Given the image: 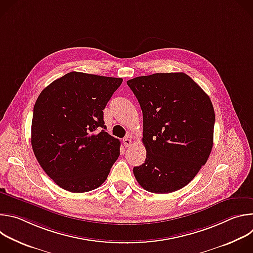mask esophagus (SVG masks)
Wrapping results in <instances>:
<instances>
[{"label": "esophagus", "mask_w": 253, "mask_h": 253, "mask_svg": "<svg viewBox=\"0 0 253 253\" xmlns=\"http://www.w3.org/2000/svg\"><path fill=\"white\" fill-rule=\"evenodd\" d=\"M123 86L125 87V85H124V84H123ZM131 138H132V137H131V135L126 134V135H125V137L123 138V142H124V144H127V145H128L129 143H131Z\"/></svg>", "instance_id": "esophagus-1"}]
</instances>
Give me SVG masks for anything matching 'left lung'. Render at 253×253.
I'll return each mask as SVG.
<instances>
[{"label": "left lung", "instance_id": "left-lung-1", "mask_svg": "<svg viewBox=\"0 0 253 253\" xmlns=\"http://www.w3.org/2000/svg\"><path fill=\"white\" fill-rule=\"evenodd\" d=\"M121 78L71 72L46 87L34 106L31 144L47 175L61 188L82 193L101 186L120 155L103 110Z\"/></svg>", "mask_w": 253, "mask_h": 253}]
</instances>
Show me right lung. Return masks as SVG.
I'll return each instance as SVG.
<instances>
[{
	"label": "right lung",
	"mask_w": 253,
	"mask_h": 253,
	"mask_svg": "<svg viewBox=\"0 0 253 253\" xmlns=\"http://www.w3.org/2000/svg\"><path fill=\"white\" fill-rule=\"evenodd\" d=\"M143 114L146 159L133 168L149 192L186 186L213 146L215 115L207 94L184 73H156L127 81Z\"/></svg>",
	"instance_id": "obj_1"
}]
</instances>
